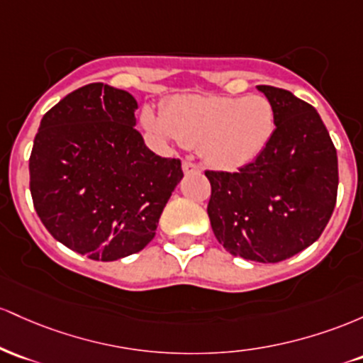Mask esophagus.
I'll return each mask as SVG.
<instances>
[{"mask_svg":"<svg viewBox=\"0 0 363 363\" xmlns=\"http://www.w3.org/2000/svg\"><path fill=\"white\" fill-rule=\"evenodd\" d=\"M182 168H183V173H185V174L201 173V166L195 164V162H190V161H183Z\"/></svg>","mask_w":363,"mask_h":363,"instance_id":"34e87169","label":"esophagus"}]
</instances>
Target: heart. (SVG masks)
I'll return each mask as SVG.
<instances>
[{
    "mask_svg": "<svg viewBox=\"0 0 363 363\" xmlns=\"http://www.w3.org/2000/svg\"><path fill=\"white\" fill-rule=\"evenodd\" d=\"M142 125L164 140L199 147L214 168L236 169L267 147L276 111L264 96H174L161 116L145 108Z\"/></svg>",
    "mask_w": 363,
    "mask_h": 363,
    "instance_id": "obj_1",
    "label": "heart"
}]
</instances>
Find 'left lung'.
Wrapping results in <instances>:
<instances>
[{"label":"left lung","mask_w":363,"mask_h":363,"mask_svg":"<svg viewBox=\"0 0 363 363\" xmlns=\"http://www.w3.org/2000/svg\"><path fill=\"white\" fill-rule=\"evenodd\" d=\"M276 111L271 142L238 173L206 171L218 242L235 257L281 262L311 247L331 219L337 156L319 113L290 91L257 85Z\"/></svg>","instance_id":"obj_1"}]
</instances>
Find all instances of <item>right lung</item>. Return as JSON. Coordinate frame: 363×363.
Returning a JSON list of instances; mask_svg holds the SVG:
<instances>
[{
    "label": "right lung",
    "mask_w": 363,
    "mask_h": 363,
    "mask_svg": "<svg viewBox=\"0 0 363 363\" xmlns=\"http://www.w3.org/2000/svg\"><path fill=\"white\" fill-rule=\"evenodd\" d=\"M135 97L106 84L68 94L40 120L28 171L35 213L65 247L92 260L137 254L156 235L180 160L135 128Z\"/></svg>",
    "instance_id": "1"
}]
</instances>
